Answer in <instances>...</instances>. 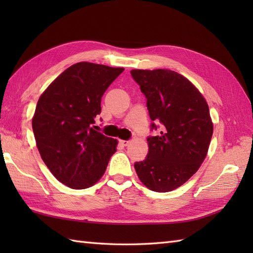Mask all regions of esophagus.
Segmentation results:
<instances>
[{
    "label": "esophagus",
    "instance_id": "obj_1",
    "mask_svg": "<svg viewBox=\"0 0 253 253\" xmlns=\"http://www.w3.org/2000/svg\"><path fill=\"white\" fill-rule=\"evenodd\" d=\"M120 142H121L122 146H124V147H126V146H128V144H129V141H128V140H120Z\"/></svg>",
    "mask_w": 253,
    "mask_h": 253
}]
</instances>
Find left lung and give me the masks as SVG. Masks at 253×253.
I'll return each mask as SVG.
<instances>
[{
    "label": "left lung",
    "mask_w": 253,
    "mask_h": 253,
    "mask_svg": "<svg viewBox=\"0 0 253 253\" xmlns=\"http://www.w3.org/2000/svg\"><path fill=\"white\" fill-rule=\"evenodd\" d=\"M147 99L151 118L147 158L135 163L139 179L150 190L171 191L200 168L213 135L207 101L189 80L169 69H132Z\"/></svg>",
    "instance_id": "left-lung-1"
}]
</instances>
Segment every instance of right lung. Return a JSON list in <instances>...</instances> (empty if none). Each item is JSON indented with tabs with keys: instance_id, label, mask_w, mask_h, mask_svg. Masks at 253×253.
<instances>
[{
	"instance_id": "obj_1",
	"label": "right lung",
	"mask_w": 253,
	"mask_h": 253,
	"mask_svg": "<svg viewBox=\"0 0 253 253\" xmlns=\"http://www.w3.org/2000/svg\"><path fill=\"white\" fill-rule=\"evenodd\" d=\"M80 62L68 67L40 96L32 118L37 147L57 180L73 189L98 181L116 151L117 140L95 130L101 98L123 73Z\"/></svg>"
}]
</instances>
